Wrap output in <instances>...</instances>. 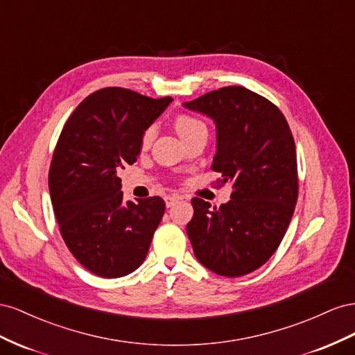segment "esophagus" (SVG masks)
<instances>
[{"instance_id": "esophagus-1", "label": "esophagus", "mask_w": 355, "mask_h": 355, "mask_svg": "<svg viewBox=\"0 0 355 355\" xmlns=\"http://www.w3.org/2000/svg\"><path fill=\"white\" fill-rule=\"evenodd\" d=\"M183 198H181L180 195H169V196H166L165 198V202H166V207L168 208H171L172 205L175 204V202H178V200H181Z\"/></svg>"}]
</instances>
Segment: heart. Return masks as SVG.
I'll return each mask as SVG.
<instances>
[{
	"mask_svg": "<svg viewBox=\"0 0 355 355\" xmlns=\"http://www.w3.org/2000/svg\"><path fill=\"white\" fill-rule=\"evenodd\" d=\"M174 126L178 135L183 138L184 141L189 139L190 137H193L199 132H207V126L202 120H199L195 116L190 114H180L174 120ZM156 137V128L155 126H148L141 135V147L148 148L153 143V139Z\"/></svg>",
	"mask_w": 355,
	"mask_h": 355,
	"instance_id": "heart-1",
	"label": "heart"
}]
</instances>
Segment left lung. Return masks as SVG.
<instances>
[{"label":"left lung","instance_id":"left-lung-1","mask_svg":"<svg viewBox=\"0 0 355 355\" xmlns=\"http://www.w3.org/2000/svg\"><path fill=\"white\" fill-rule=\"evenodd\" d=\"M184 107L214 119L218 184H232L227 204L193 198L187 235L196 259L235 278L259 269L284 238L299 195L295 138L269 99L242 86L212 90Z\"/></svg>","mask_w":355,"mask_h":355}]
</instances>
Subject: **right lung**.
<instances>
[{"label": "right lung", "mask_w": 355, "mask_h": 355, "mask_svg": "<svg viewBox=\"0 0 355 355\" xmlns=\"http://www.w3.org/2000/svg\"><path fill=\"white\" fill-rule=\"evenodd\" d=\"M171 101L104 87L77 105L59 135L49 169L55 217L71 254L98 277L134 272L164 217L159 196L123 202L119 172L135 164L141 135Z\"/></svg>", "instance_id": "1"}]
</instances>
